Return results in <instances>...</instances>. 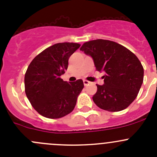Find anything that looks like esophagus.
Returning a JSON list of instances; mask_svg holds the SVG:
<instances>
[{
  "label": "esophagus",
  "instance_id": "1",
  "mask_svg": "<svg viewBox=\"0 0 157 157\" xmlns=\"http://www.w3.org/2000/svg\"><path fill=\"white\" fill-rule=\"evenodd\" d=\"M90 83V81H88V80H83V84H84V86H88Z\"/></svg>",
  "mask_w": 157,
  "mask_h": 157
}]
</instances>
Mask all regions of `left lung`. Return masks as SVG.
I'll return each mask as SVG.
<instances>
[{"label":"left lung","mask_w":157,"mask_h":157,"mask_svg":"<svg viewBox=\"0 0 157 157\" xmlns=\"http://www.w3.org/2000/svg\"><path fill=\"white\" fill-rule=\"evenodd\" d=\"M92 57L96 71H105L104 84L97 85L93 100L109 112L124 110L136 99L144 80V67L134 53L105 39L86 42L80 49Z\"/></svg>","instance_id":"left-lung-1"}]
</instances>
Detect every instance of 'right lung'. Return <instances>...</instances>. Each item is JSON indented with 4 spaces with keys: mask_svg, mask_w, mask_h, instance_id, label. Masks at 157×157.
<instances>
[{
    "mask_svg": "<svg viewBox=\"0 0 157 157\" xmlns=\"http://www.w3.org/2000/svg\"><path fill=\"white\" fill-rule=\"evenodd\" d=\"M80 45L57 43L41 52L30 63L25 74V92L35 110L48 118H59L74 110L83 88L82 80L67 83L61 78L71 55Z\"/></svg>",
    "mask_w": 157,
    "mask_h": 157,
    "instance_id": "1",
    "label": "right lung"
}]
</instances>
